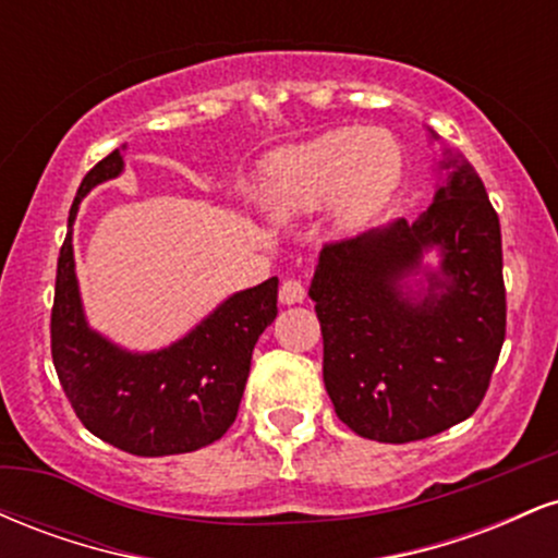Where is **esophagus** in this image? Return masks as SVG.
Masks as SVG:
<instances>
[{"instance_id":"obj_1","label":"esophagus","mask_w":558,"mask_h":558,"mask_svg":"<svg viewBox=\"0 0 558 558\" xmlns=\"http://www.w3.org/2000/svg\"><path fill=\"white\" fill-rule=\"evenodd\" d=\"M304 296H306V291H304V283H301V280H296V278L283 280V286H280V304H288V306L301 304Z\"/></svg>"}]
</instances>
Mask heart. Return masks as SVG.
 <instances>
[{"label":"heart","instance_id":"obj_1","mask_svg":"<svg viewBox=\"0 0 558 558\" xmlns=\"http://www.w3.org/2000/svg\"><path fill=\"white\" fill-rule=\"evenodd\" d=\"M396 183L399 155L386 141L330 131L272 151L262 165L259 196L275 215H306L330 204L332 226L356 230L380 213Z\"/></svg>","mask_w":558,"mask_h":558}]
</instances>
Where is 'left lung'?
Returning a JSON list of instances; mask_svg holds the SVG:
<instances>
[{
	"mask_svg": "<svg viewBox=\"0 0 558 558\" xmlns=\"http://www.w3.org/2000/svg\"><path fill=\"white\" fill-rule=\"evenodd\" d=\"M435 172L425 213L328 243L310 286L338 420L380 444L430 438L470 417L504 345L498 215L451 146Z\"/></svg>",
	"mask_w": 558,
	"mask_h": 558,
	"instance_id": "1",
	"label": "left lung"
}]
</instances>
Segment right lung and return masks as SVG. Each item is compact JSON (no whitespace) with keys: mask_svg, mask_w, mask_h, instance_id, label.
Here are the masks:
<instances>
[{"mask_svg":"<svg viewBox=\"0 0 558 558\" xmlns=\"http://www.w3.org/2000/svg\"><path fill=\"white\" fill-rule=\"evenodd\" d=\"M123 170V155L114 149L86 172L70 207L57 259L54 369L78 420L96 438L136 457L189 453L220 440L233 425L254 343L278 315V278L230 293L165 349L131 351L101 336L83 312L73 226L92 189Z\"/></svg>","mask_w":558,"mask_h":558,"instance_id":"right-lung-1","label":"right lung"}]
</instances>
